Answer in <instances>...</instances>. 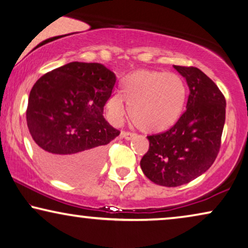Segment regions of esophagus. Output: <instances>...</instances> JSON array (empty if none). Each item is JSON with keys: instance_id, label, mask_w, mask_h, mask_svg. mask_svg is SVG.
<instances>
[{"instance_id": "34e87169", "label": "esophagus", "mask_w": 248, "mask_h": 248, "mask_svg": "<svg viewBox=\"0 0 248 248\" xmlns=\"http://www.w3.org/2000/svg\"><path fill=\"white\" fill-rule=\"evenodd\" d=\"M134 133H131V132H127V131H122L121 132V137L126 139V140H132V139L134 138Z\"/></svg>"}]
</instances>
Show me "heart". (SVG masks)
Instances as JSON below:
<instances>
[{
	"instance_id": "obj_1",
	"label": "heart",
	"mask_w": 248,
	"mask_h": 248,
	"mask_svg": "<svg viewBox=\"0 0 248 248\" xmlns=\"http://www.w3.org/2000/svg\"><path fill=\"white\" fill-rule=\"evenodd\" d=\"M185 100L186 86L177 74L138 70L125 78L121 94H113L106 108L111 120L120 122L126 113V104L134 126L147 133H158L177 122Z\"/></svg>"
}]
</instances>
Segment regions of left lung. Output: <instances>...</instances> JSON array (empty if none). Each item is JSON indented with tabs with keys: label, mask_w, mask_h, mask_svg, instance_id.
Returning a JSON list of instances; mask_svg holds the SVG:
<instances>
[{
	"label": "left lung",
	"mask_w": 248,
	"mask_h": 248,
	"mask_svg": "<svg viewBox=\"0 0 248 248\" xmlns=\"http://www.w3.org/2000/svg\"><path fill=\"white\" fill-rule=\"evenodd\" d=\"M186 79V109L174 126L149 135V150L140 161L155 184L176 187L208 170L218 155L226 120V99L217 84L194 66L174 65Z\"/></svg>",
	"instance_id": "obj_1"
}]
</instances>
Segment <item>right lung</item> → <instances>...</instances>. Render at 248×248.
Segmentation results:
<instances>
[{"label":"right lung","mask_w":248,"mask_h":248,"mask_svg":"<svg viewBox=\"0 0 248 248\" xmlns=\"http://www.w3.org/2000/svg\"><path fill=\"white\" fill-rule=\"evenodd\" d=\"M116 77L99 63L71 62L33 84L27 125L44 166L65 182L89 177L120 131L104 117Z\"/></svg>","instance_id":"obj_1"}]
</instances>
